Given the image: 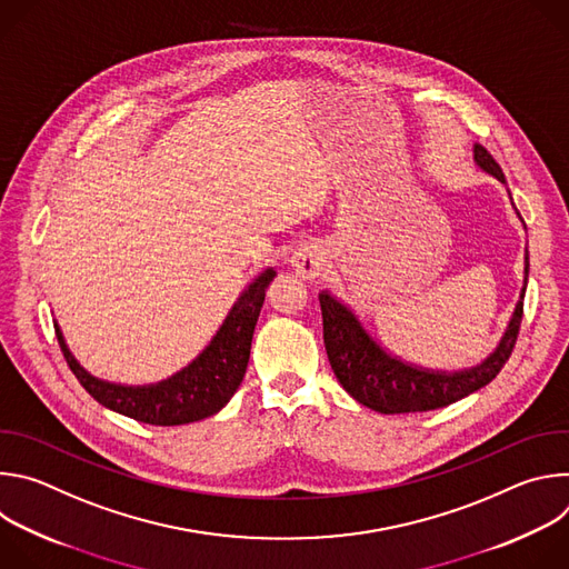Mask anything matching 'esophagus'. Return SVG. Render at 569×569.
I'll return each mask as SVG.
<instances>
[{"instance_id": "34e87169", "label": "esophagus", "mask_w": 569, "mask_h": 569, "mask_svg": "<svg viewBox=\"0 0 569 569\" xmlns=\"http://www.w3.org/2000/svg\"><path fill=\"white\" fill-rule=\"evenodd\" d=\"M290 266L292 270L306 279V281H312L321 274L323 270V252L317 248V246H303L299 248L292 259H290Z\"/></svg>"}]
</instances>
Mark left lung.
Masks as SVG:
<instances>
[{
  "label": "left lung",
  "instance_id": "left-lung-1",
  "mask_svg": "<svg viewBox=\"0 0 569 569\" xmlns=\"http://www.w3.org/2000/svg\"><path fill=\"white\" fill-rule=\"evenodd\" d=\"M472 154H475L477 169L493 176L498 182L507 184V178L500 164L489 150L475 143ZM511 204H513V198H511ZM527 277H529V252H525V283L520 290V299L513 308V315L507 323L505 336L500 338L498 347L481 362L457 369V371L428 369L389 353L365 329V323L351 310V306H347L342 299H338L329 290L319 292L321 317H323V345H327V356L336 378L340 380V385L347 389L351 398H356L360 405H365V408L378 415L428 412V410L446 408V405L455 400H461L463 396L489 385L507 365L520 331Z\"/></svg>",
  "mask_w": 569,
  "mask_h": 569
}]
</instances>
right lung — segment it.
I'll return each instance as SVG.
<instances>
[{
  "label": "right lung",
  "mask_w": 569,
  "mask_h": 569,
  "mask_svg": "<svg viewBox=\"0 0 569 569\" xmlns=\"http://www.w3.org/2000/svg\"><path fill=\"white\" fill-rule=\"evenodd\" d=\"M277 277L274 268H266L238 295L211 342L184 369L167 380L150 385H121L92 376L73 358L64 336L53 321L62 356L103 408L148 426H184L218 415L246 376L252 349V336L266 301V290Z\"/></svg>",
  "instance_id": "obj_1"
}]
</instances>
